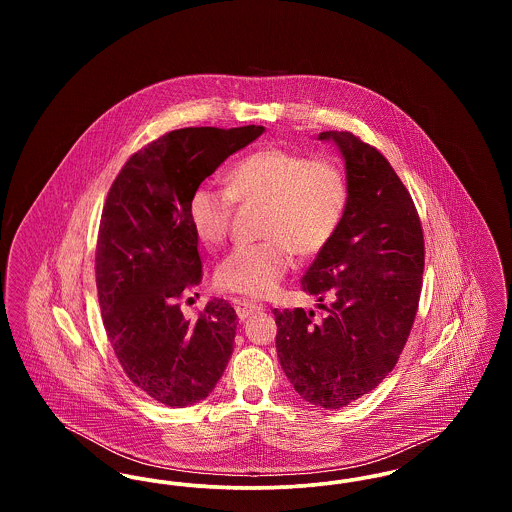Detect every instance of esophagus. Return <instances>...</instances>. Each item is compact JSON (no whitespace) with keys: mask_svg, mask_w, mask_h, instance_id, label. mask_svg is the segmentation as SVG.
Instances as JSON below:
<instances>
[{"mask_svg":"<svg viewBox=\"0 0 512 512\" xmlns=\"http://www.w3.org/2000/svg\"><path fill=\"white\" fill-rule=\"evenodd\" d=\"M234 309H236V315L242 318V320L263 311L261 305H255V303H251V301H242V299H236V301H234Z\"/></svg>","mask_w":512,"mask_h":512,"instance_id":"obj_1","label":"esophagus"}]
</instances>
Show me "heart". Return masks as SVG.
Masks as SVG:
<instances>
[{
	"label": "heart",
	"mask_w": 512,
	"mask_h": 512,
	"mask_svg": "<svg viewBox=\"0 0 512 512\" xmlns=\"http://www.w3.org/2000/svg\"><path fill=\"white\" fill-rule=\"evenodd\" d=\"M226 190L203 182L188 197L190 226L205 245L226 238L234 201L263 203L257 244L236 245L217 267L220 290L263 299L301 257L320 253L334 238L347 207V178L332 159H309L286 147H261L224 174Z\"/></svg>",
	"instance_id": "heart-1"
}]
</instances>
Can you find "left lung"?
<instances>
[{
  "label": "left lung",
  "mask_w": 512,
  "mask_h": 512,
  "mask_svg": "<svg viewBox=\"0 0 512 512\" xmlns=\"http://www.w3.org/2000/svg\"><path fill=\"white\" fill-rule=\"evenodd\" d=\"M318 140L340 149L349 188L334 238L301 280L326 317L315 322L303 309L272 313L276 353L293 390L311 405L341 409L374 390L407 343L424 238L411 194L378 149L338 130L320 132Z\"/></svg>",
  "instance_id": "8db88e82"
}]
</instances>
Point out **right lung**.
I'll list each match as a JSON object with an SVG mask.
<instances>
[{
    "instance_id": "add662e5",
    "label": "right lung",
    "mask_w": 512,
    "mask_h": 512,
    "mask_svg": "<svg viewBox=\"0 0 512 512\" xmlns=\"http://www.w3.org/2000/svg\"><path fill=\"white\" fill-rule=\"evenodd\" d=\"M265 126L180 128L134 153L99 224L96 284L107 338L126 376L157 403L203 401L230 361L238 315L211 299L186 318L178 299L203 278L188 197Z\"/></svg>"
}]
</instances>
